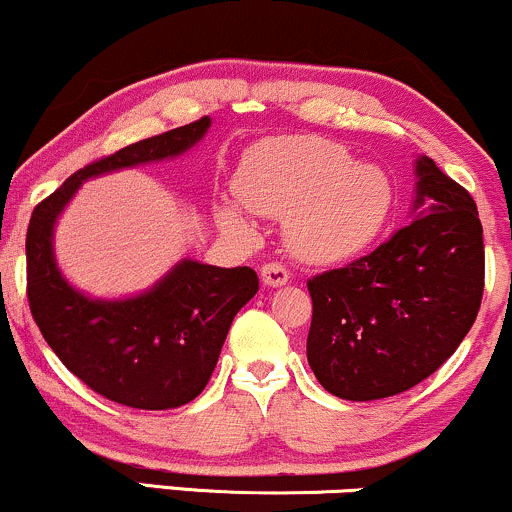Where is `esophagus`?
<instances>
[{
	"mask_svg": "<svg viewBox=\"0 0 512 512\" xmlns=\"http://www.w3.org/2000/svg\"><path fill=\"white\" fill-rule=\"evenodd\" d=\"M260 276H262V284L264 286H284L286 281H289V272H286L284 264L279 262H264L262 269H260Z\"/></svg>",
	"mask_w": 512,
	"mask_h": 512,
	"instance_id": "1",
	"label": "esophagus"
}]
</instances>
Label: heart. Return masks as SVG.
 <instances>
[{
  "mask_svg": "<svg viewBox=\"0 0 512 512\" xmlns=\"http://www.w3.org/2000/svg\"><path fill=\"white\" fill-rule=\"evenodd\" d=\"M236 195L244 207L284 219L289 250L305 262H339L383 231L395 190L385 170L354 163L342 144L313 134L272 137L240 161ZM223 228L250 236L252 223L233 199L216 207Z\"/></svg>",
  "mask_w": 512,
  "mask_h": 512,
  "instance_id": "heart-1",
  "label": "heart"
}]
</instances>
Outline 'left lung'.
<instances>
[{
	"label": "left lung",
	"instance_id": "left-lung-1",
	"mask_svg": "<svg viewBox=\"0 0 512 512\" xmlns=\"http://www.w3.org/2000/svg\"><path fill=\"white\" fill-rule=\"evenodd\" d=\"M411 221L370 255L308 279V363L332 395L368 402L436 373L472 330L484 293V231L472 195L416 161Z\"/></svg>",
	"mask_w": 512,
	"mask_h": 512
}]
</instances>
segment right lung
<instances>
[{
    "mask_svg": "<svg viewBox=\"0 0 512 512\" xmlns=\"http://www.w3.org/2000/svg\"><path fill=\"white\" fill-rule=\"evenodd\" d=\"M209 117L129 144L69 175L33 209L26 233V293L57 358L93 392L132 409H173L209 383L233 317L260 289L255 269L182 260L151 291L93 301L62 279L52 228L93 175L178 156L204 137Z\"/></svg>",
    "mask_w": 512,
    "mask_h": 512,
    "instance_id": "add662e5",
    "label": "right lung"
}]
</instances>
